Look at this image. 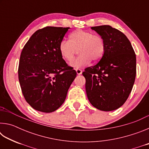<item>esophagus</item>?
I'll list each match as a JSON object with an SVG mask.
<instances>
[{
	"label": "esophagus",
	"mask_w": 149,
	"mask_h": 149,
	"mask_svg": "<svg viewBox=\"0 0 149 149\" xmlns=\"http://www.w3.org/2000/svg\"><path fill=\"white\" fill-rule=\"evenodd\" d=\"M76 72H77V75H81L82 74V70H80V69H76Z\"/></svg>",
	"instance_id": "esophagus-1"
}]
</instances>
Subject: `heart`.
<instances>
[{"label":"heart","mask_w":149,"mask_h":149,"mask_svg":"<svg viewBox=\"0 0 149 149\" xmlns=\"http://www.w3.org/2000/svg\"><path fill=\"white\" fill-rule=\"evenodd\" d=\"M58 49L61 56L67 61L73 60L78 50L79 56L70 65L75 69H80L89 65L91 60L95 62H99L104 54L106 44L100 35L79 29L70 35L69 41H61Z\"/></svg>","instance_id":"1"}]
</instances>
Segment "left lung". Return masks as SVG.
Masks as SVG:
<instances>
[{"mask_svg": "<svg viewBox=\"0 0 149 149\" xmlns=\"http://www.w3.org/2000/svg\"><path fill=\"white\" fill-rule=\"evenodd\" d=\"M104 39L106 50L97 64L83 72L85 89L93 107L112 111L124 104L136 76V56L129 39L110 26L92 27Z\"/></svg>", "mask_w": 149, "mask_h": 149, "instance_id": "1", "label": "left lung"}]
</instances>
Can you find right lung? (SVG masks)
I'll list each match as a JSON object with an SVG mask.
<instances>
[{
  "instance_id": "add662e5",
  "label": "right lung",
  "mask_w": 149,
  "mask_h": 149,
  "mask_svg": "<svg viewBox=\"0 0 149 149\" xmlns=\"http://www.w3.org/2000/svg\"><path fill=\"white\" fill-rule=\"evenodd\" d=\"M69 29L46 27L37 30L20 55L18 78L22 93L27 102L40 112H52L61 107L76 77L58 49Z\"/></svg>"
}]
</instances>
